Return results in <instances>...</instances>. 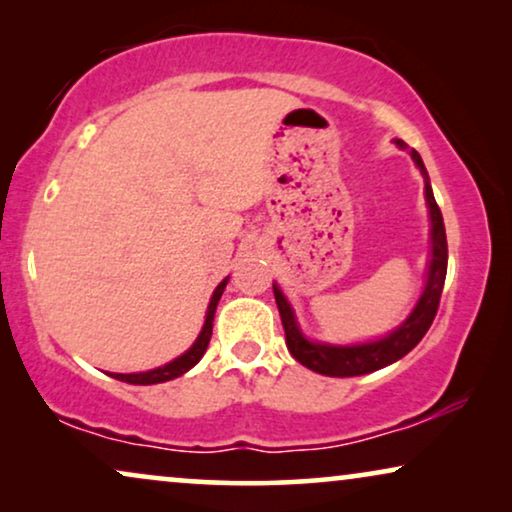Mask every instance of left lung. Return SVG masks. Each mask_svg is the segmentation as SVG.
I'll use <instances>...</instances> for the list:
<instances>
[{"label":"left lung","mask_w":512,"mask_h":512,"mask_svg":"<svg viewBox=\"0 0 512 512\" xmlns=\"http://www.w3.org/2000/svg\"><path fill=\"white\" fill-rule=\"evenodd\" d=\"M396 144L401 149H408V144L403 139H396ZM410 156L415 160L424 177V193H426V205H429V219H431V261H429V272H426V286L422 298L417 300L415 310L410 312V317L403 321L396 331L384 335L382 340L375 342H363V345H326V342H312L307 340L303 333H300L298 321L293 317V310L289 300L279 289L277 284H272V291H275V300L279 307V317H282L284 324V335H286V347L293 359L303 363L305 368L314 370L319 375L328 377H354V375H366L373 373V370H380L389 363L403 359L410 349L417 347V342L424 338L426 331H429L433 319H436L438 305H440V293H443L445 286V275H447V237H445V223L443 214H440V207L436 205V198H433L429 172L422 163V156L415 149H410Z\"/></svg>","instance_id":"1"}]
</instances>
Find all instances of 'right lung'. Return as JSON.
Wrapping results in <instances>:
<instances>
[{
	"label": "right lung",
	"instance_id": "right-lung-1",
	"mask_svg": "<svg viewBox=\"0 0 512 512\" xmlns=\"http://www.w3.org/2000/svg\"><path fill=\"white\" fill-rule=\"evenodd\" d=\"M228 284V277L223 279V282L216 286L214 293H212V300H209V307H207V317H205V326H202V331L198 335V340L193 342V347L188 349L179 356V359H174L170 363H165V366L160 368H153V370H146V373H109L114 380H121V382H128V384H158V382H167V380H174V377L184 375L191 370L195 363L202 359V354L207 352V345H209V338H212V324H214V312H216V305H219L221 300V293L226 289Z\"/></svg>",
	"mask_w": 512,
	"mask_h": 512
}]
</instances>
